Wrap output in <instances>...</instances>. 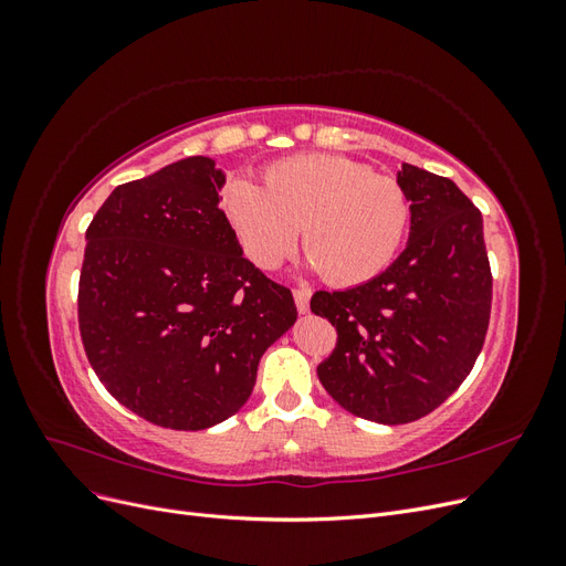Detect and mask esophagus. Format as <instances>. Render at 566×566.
I'll return each mask as SVG.
<instances>
[{
    "instance_id": "esophagus-1",
    "label": "esophagus",
    "mask_w": 566,
    "mask_h": 566,
    "mask_svg": "<svg viewBox=\"0 0 566 566\" xmlns=\"http://www.w3.org/2000/svg\"><path fill=\"white\" fill-rule=\"evenodd\" d=\"M295 295V304H297V312L300 314H306L310 312V300H312V290L310 287H295L293 290Z\"/></svg>"
}]
</instances>
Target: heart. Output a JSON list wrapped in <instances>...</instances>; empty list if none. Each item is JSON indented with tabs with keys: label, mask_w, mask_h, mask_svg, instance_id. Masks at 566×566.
<instances>
[{
	"label": "heart",
	"mask_w": 566,
	"mask_h": 566,
	"mask_svg": "<svg viewBox=\"0 0 566 566\" xmlns=\"http://www.w3.org/2000/svg\"><path fill=\"white\" fill-rule=\"evenodd\" d=\"M221 212L248 260L276 269L302 245L325 281L358 285L397 256L410 221L403 186L342 156H297L264 169V188L233 179Z\"/></svg>",
	"instance_id": "b5f03b06"
}]
</instances>
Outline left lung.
<instances>
[{"instance_id":"8db88e82","label":"left lung","mask_w":566,"mask_h":566,"mask_svg":"<svg viewBox=\"0 0 566 566\" xmlns=\"http://www.w3.org/2000/svg\"><path fill=\"white\" fill-rule=\"evenodd\" d=\"M397 181L410 200L397 262L364 285L312 297V312L337 331L318 364L321 385L349 413L382 424L432 413L462 385L484 347L493 293L472 200L416 165H403Z\"/></svg>"}]
</instances>
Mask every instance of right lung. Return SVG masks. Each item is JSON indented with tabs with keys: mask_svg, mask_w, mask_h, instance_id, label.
Returning <instances> with one entry per match:
<instances>
[{
	"mask_svg": "<svg viewBox=\"0 0 566 566\" xmlns=\"http://www.w3.org/2000/svg\"><path fill=\"white\" fill-rule=\"evenodd\" d=\"M214 160L119 184L87 229L77 321L98 380L139 418L198 432L243 408L262 354L297 318L243 256Z\"/></svg>",
	"mask_w": 566,
	"mask_h": 566,
	"instance_id": "obj_1",
	"label": "right lung"
}]
</instances>
